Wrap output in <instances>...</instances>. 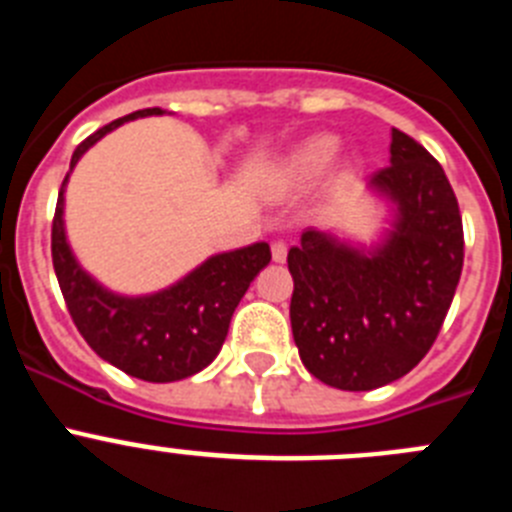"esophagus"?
I'll return each instance as SVG.
<instances>
[{
    "label": "esophagus",
    "instance_id": "34e87169",
    "mask_svg": "<svg viewBox=\"0 0 512 512\" xmlns=\"http://www.w3.org/2000/svg\"><path fill=\"white\" fill-rule=\"evenodd\" d=\"M271 259L277 261V264H284V261H287V243L284 241L271 243Z\"/></svg>",
    "mask_w": 512,
    "mask_h": 512
}]
</instances>
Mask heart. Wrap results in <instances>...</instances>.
I'll use <instances>...</instances> for the list:
<instances>
[{"label": "heart", "instance_id": "heart-1", "mask_svg": "<svg viewBox=\"0 0 512 512\" xmlns=\"http://www.w3.org/2000/svg\"><path fill=\"white\" fill-rule=\"evenodd\" d=\"M338 153V140L333 135H315L305 140L284 164V176L289 182H310L323 174Z\"/></svg>", "mask_w": 512, "mask_h": 512}]
</instances>
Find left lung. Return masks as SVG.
I'll return each mask as SVG.
<instances>
[{"label": "left lung", "instance_id": "8db88e82", "mask_svg": "<svg viewBox=\"0 0 512 512\" xmlns=\"http://www.w3.org/2000/svg\"><path fill=\"white\" fill-rule=\"evenodd\" d=\"M372 189L395 205L382 243L366 251L310 228L287 256L302 364L348 392L377 390L418 366L464 266L459 202L418 140L392 130L390 166L372 176Z\"/></svg>", "mask_w": 512, "mask_h": 512}]
</instances>
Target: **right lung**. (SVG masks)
<instances>
[{"label":"right lung","mask_w":512,"mask_h":512,"mask_svg":"<svg viewBox=\"0 0 512 512\" xmlns=\"http://www.w3.org/2000/svg\"><path fill=\"white\" fill-rule=\"evenodd\" d=\"M148 115H164L161 107L138 110L110 122L79 143L71 156V169L99 138L120 128L122 122ZM58 192L51 230L53 269L61 284L63 300L84 341L143 382H176L202 372L223 348L235 307L261 269L271 261L269 243H253L238 251L215 253L187 277L156 295H115L94 282L71 253L63 228V192Z\"/></svg>","instance_id":"obj_1"}]
</instances>
